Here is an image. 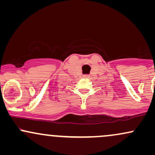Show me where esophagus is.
Here are the masks:
<instances>
[{
    "label": "esophagus",
    "instance_id": "34e87169",
    "mask_svg": "<svg viewBox=\"0 0 155 155\" xmlns=\"http://www.w3.org/2000/svg\"><path fill=\"white\" fill-rule=\"evenodd\" d=\"M83 77L84 78V79H90V76H89V75H84V76H83Z\"/></svg>",
    "mask_w": 155,
    "mask_h": 155
}]
</instances>
